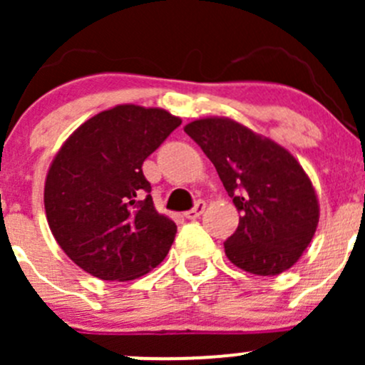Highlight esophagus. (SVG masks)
<instances>
[{
  "label": "esophagus",
  "instance_id": "34e87169",
  "mask_svg": "<svg viewBox=\"0 0 365 365\" xmlns=\"http://www.w3.org/2000/svg\"><path fill=\"white\" fill-rule=\"evenodd\" d=\"M205 208H206V203H205V201H197L196 206H194L192 210H189V212L183 213V215H185V219L194 220V219H197V217H200L201 213L205 212Z\"/></svg>",
  "mask_w": 365,
  "mask_h": 365
}]
</instances>
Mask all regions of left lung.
<instances>
[{"label": "left lung", "instance_id": "8db88e82", "mask_svg": "<svg viewBox=\"0 0 365 365\" xmlns=\"http://www.w3.org/2000/svg\"><path fill=\"white\" fill-rule=\"evenodd\" d=\"M183 130L215 165L242 213L237 231L224 242L227 259L256 275L289 270L319 222L318 196L300 162L231 118H201Z\"/></svg>", "mask_w": 365, "mask_h": 365}]
</instances>
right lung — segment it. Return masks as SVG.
I'll return each mask as SVG.
<instances>
[{
  "label": "right lung",
  "instance_id": "obj_1",
  "mask_svg": "<svg viewBox=\"0 0 365 365\" xmlns=\"http://www.w3.org/2000/svg\"><path fill=\"white\" fill-rule=\"evenodd\" d=\"M180 123L160 108L114 106L77 127L51 162L43 187L47 222L84 272L132 281L168 256L176 224L153 206L143 162Z\"/></svg>",
  "mask_w": 365,
  "mask_h": 365
}]
</instances>
